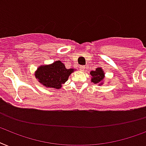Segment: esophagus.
Here are the masks:
<instances>
[{
	"mask_svg": "<svg viewBox=\"0 0 146 146\" xmlns=\"http://www.w3.org/2000/svg\"><path fill=\"white\" fill-rule=\"evenodd\" d=\"M85 70V66H81V67H80V70H82V71H84Z\"/></svg>",
	"mask_w": 146,
	"mask_h": 146,
	"instance_id": "1",
	"label": "esophagus"
}]
</instances>
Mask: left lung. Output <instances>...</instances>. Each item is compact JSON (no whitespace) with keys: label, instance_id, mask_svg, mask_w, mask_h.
<instances>
[{"label":"left lung","instance_id":"obj_1","mask_svg":"<svg viewBox=\"0 0 146 146\" xmlns=\"http://www.w3.org/2000/svg\"><path fill=\"white\" fill-rule=\"evenodd\" d=\"M90 74L92 75V82L93 83H101L103 79L104 78V73L103 70L100 67H98L95 70L92 71Z\"/></svg>","mask_w":146,"mask_h":146}]
</instances>
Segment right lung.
Here are the masks:
<instances>
[{
	"label": "right lung",
	"mask_w": 146,
	"mask_h": 146,
	"mask_svg": "<svg viewBox=\"0 0 146 146\" xmlns=\"http://www.w3.org/2000/svg\"><path fill=\"white\" fill-rule=\"evenodd\" d=\"M73 72V69H66L64 64L58 61L50 65L40 66L35 76L46 87L59 89Z\"/></svg>",
	"instance_id": "right-lung-1"
}]
</instances>
